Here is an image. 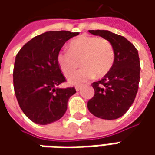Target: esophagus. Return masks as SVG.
Returning a JSON list of instances; mask_svg holds the SVG:
<instances>
[{"label": "esophagus", "instance_id": "34e87169", "mask_svg": "<svg viewBox=\"0 0 155 155\" xmlns=\"http://www.w3.org/2000/svg\"><path fill=\"white\" fill-rule=\"evenodd\" d=\"M75 88H76V91H80V90H81V87L80 86H76V87H75Z\"/></svg>", "mask_w": 155, "mask_h": 155}]
</instances>
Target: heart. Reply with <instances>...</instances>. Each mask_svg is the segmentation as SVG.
<instances>
[{"label":"heart","instance_id":"obj_1","mask_svg":"<svg viewBox=\"0 0 155 155\" xmlns=\"http://www.w3.org/2000/svg\"><path fill=\"white\" fill-rule=\"evenodd\" d=\"M69 51H61L57 56L58 66L64 76H69L79 66L83 68L69 77L68 82L79 85L97 77L106 75L115 60L114 48L108 39L82 35L69 43Z\"/></svg>","mask_w":155,"mask_h":155}]
</instances>
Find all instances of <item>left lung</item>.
Masks as SVG:
<instances>
[{
    "label": "left lung",
    "mask_w": 155,
    "mask_h": 155,
    "mask_svg": "<svg viewBox=\"0 0 155 155\" xmlns=\"http://www.w3.org/2000/svg\"><path fill=\"white\" fill-rule=\"evenodd\" d=\"M111 43L115 60L103 79L92 83L95 95L87 107L95 116L115 120L122 116L134 103L140 82V58L134 45L121 35L107 30H89Z\"/></svg>",
    "instance_id": "1"
}]
</instances>
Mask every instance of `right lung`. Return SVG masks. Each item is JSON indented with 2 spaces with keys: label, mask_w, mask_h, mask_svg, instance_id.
I'll use <instances>...</instances> for the list:
<instances>
[{
  "label": "right lung",
  "mask_w": 155,
  "mask_h": 155,
  "mask_svg": "<svg viewBox=\"0 0 155 155\" xmlns=\"http://www.w3.org/2000/svg\"><path fill=\"white\" fill-rule=\"evenodd\" d=\"M78 33L49 31L34 37L17 53L14 66V88L23 113L33 122H56L67 110L74 87L58 88L65 82L57 61L64 43Z\"/></svg>",
  "instance_id": "add662e5"
}]
</instances>
